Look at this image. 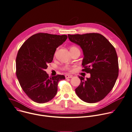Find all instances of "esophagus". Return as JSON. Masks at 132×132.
Here are the masks:
<instances>
[{"label":"esophagus","mask_w":132,"mask_h":132,"mask_svg":"<svg viewBox=\"0 0 132 132\" xmlns=\"http://www.w3.org/2000/svg\"><path fill=\"white\" fill-rule=\"evenodd\" d=\"M72 77H73V75H68V74H67V75H65V78H66V79L72 78Z\"/></svg>","instance_id":"esophagus-1"}]
</instances>
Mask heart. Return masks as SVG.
<instances>
[{
  "label": "heart",
  "instance_id": "1",
  "mask_svg": "<svg viewBox=\"0 0 132 132\" xmlns=\"http://www.w3.org/2000/svg\"><path fill=\"white\" fill-rule=\"evenodd\" d=\"M77 50H79L76 47H75V46H71V47H70V51H73ZM64 69H65V70H70V67H69V66H66L64 67Z\"/></svg>",
  "mask_w": 132,
  "mask_h": 132
}]
</instances>
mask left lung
I'll list each match as a JSON object with an SVG mask.
<instances>
[{
  "mask_svg": "<svg viewBox=\"0 0 132 132\" xmlns=\"http://www.w3.org/2000/svg\"><path fill=\"white\" fill-rule=\"evenodd\" d=\"M69 39L80 46L84 57L82 71L90 73L85 80L78 77L80 84L75 89L82 101L89 103L104 99L113 89L118 76V62L116 50L104 36L98 33L68 35Z\"/></svg>",
  "mask_w": 132,
  "mask_h": 132,
  "instance_id": "8db88e82",
  "label": "left lung"
}]
</instances>
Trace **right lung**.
<instances>
[{
  "label": "right lung",
  "instance_id": "right-lung-1",
  "mask_svg": "<svg viewBox=\"0 0 132 132\" xmlns=\"http://www.w3.org/2000/svg\"><path fill=\"white\" fill-rule=\"evenodd\" d=\"M67 36L47 33L36 34L23 43L18 51L16 75L22 90L32 101L45 103L57 94L58 82L64 75L49 77L45 69L52 62L57 48L66 41Z\"/></svg>",
  "mask_w": 132,
  "mask_h": 132
}]
</instances>
